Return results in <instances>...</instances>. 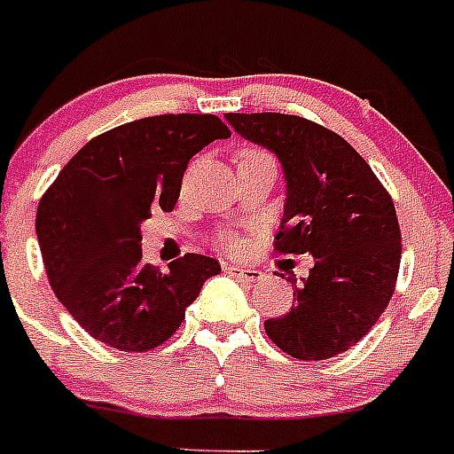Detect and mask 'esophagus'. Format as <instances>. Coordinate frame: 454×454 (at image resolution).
I'll return each mask as SVG.
<instances>
[{
    "mask_svg": "<svg viewBox=\"0 0 454 454\" xmlns=\"http://www.w3.org/2000/svg\"><path fill=\"white\" fill-rule=\"evenodd\" d=\"M224 270H227V274H231V277L240 278V281H249V284L261 281V277H263V272H261V270L245 268V265H224Z\"/></svg>",
    "mask_w": 454,
    "mask_h": 454,
    "instance_id": "esophagus-1",
    "label": "esophagus"
}]
</instances>
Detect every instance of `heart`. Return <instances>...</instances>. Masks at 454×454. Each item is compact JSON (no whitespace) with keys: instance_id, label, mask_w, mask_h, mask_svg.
<instances>
[{"instance_id":"1","label":"heart","mask_w":454,"mask_h":454,"mask_svg":"<svg viewBox=\"0 0 454 454\" xmlns=\"http://www.w3.org/2000/svg\"><path fill=\"white\" fill-rule=\"evenodd\" d=\"M268 153L261 151V148H240V151L236 153V166L252 164V161L268 160ZM220 247H223L224 252H236V249L240 247V239L234 234H224L223 239H220Z\"/></svg>"}]
</instances>
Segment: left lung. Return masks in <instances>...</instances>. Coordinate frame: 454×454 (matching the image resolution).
Masks as SVG:
<instances>
[{
  "label": "left lung",
  "instance_id": "obj_1",
  "mask_svg": "<svg viewBox=\"0 0 454 454\" xmlns=\"http://www.w3.org/2000/svg\"><path fill=\"white\" fill-rule=\"evenodd\" d=\"M239 135L281 160L286 198L278 254H310L293 309L265 319V333L297 360H328L372 331L396 290L401 227L389 191L364 157L303 116L256 112L224 116Z\"/></svg>",
  "mask_w": 454,
  "mask_h": 454
}]
</instances>
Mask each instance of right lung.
Here are the masks:
<instances>
[{"mask_svg": "<svg viewBox=\"0 0 454 454\" xmlns=\"http://www.w3.org/2000/svg\"><path fill=\"white\" fill-rule=\"evenodd\" d=\"M231 137L214 114H160L103 132L67 161L35 215L58 301L91 338L145 353L173 338L215 259L184 254L160 272L141 263V223L173 211L191 157Z\"/></svg>", "mask_w": 454, "mask_h": 454, "instance_id": "add662e5", "label": "right lung"}]
</instances>
